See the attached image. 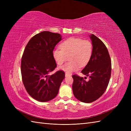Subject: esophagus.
Here are the masks:
<instances>
[{"instance_id": "obj_1", "label": "esophagus", "mask_w": 131, "mask_h": 131, "mask_svg": "<svg viewBox=\"0 0 131 131\" xmlns=\"http://www.w3.org/2000/svg\"><path fill=\"white\" fill-rule=\"evenodd\" d=\"M65 75H66V77H68V76H70V75H71L70 74L68 73H66Z\"/></svg>"}]
</instances>
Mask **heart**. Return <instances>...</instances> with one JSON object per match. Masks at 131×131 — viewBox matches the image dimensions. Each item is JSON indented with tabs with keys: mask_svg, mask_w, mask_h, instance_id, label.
Masks as SVG:
<instances>
[{
	"mask_svg": "<svg viewBox=\"0 0 131 131\" xmlns=\"http://www.w3.org/2000/svg\"><path fill=\"white\" fill-rule=\"evenodd\" d=\"M60 49L53 50V58L59 66L62 65L69 57L70 61L60 68L67 73H72L85 66L90 61L93 52L92 43L89 40L80 38H70L63 41Z\"/></svg>",
	"mask_w": 131,
	"mask_h": 131,
	"instance_id": "heart-1",
	"label": "heart"
}]
</instances>
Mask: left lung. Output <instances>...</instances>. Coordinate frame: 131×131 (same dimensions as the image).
<instances>
[{
    "label": "left lung",
    "mask_w": 131,
    "mask_h": 131,
    "mask_svg": "<svg viewBox=\"0 0 131 131\" xmlns=\"http://www.w3.org/2000/svg\"><path fill=\"white\" fill-rule=\"evenodd\" d=\"M90 38L93 45V52L90 61L81 73L89 77L86 81L83 77L73 75V92L77 100L84 103L93 102L104 93L112 72V62L109 52L103 41L96 35Z\"/></svg>",
    "instance_id": "obj_1"
}]
</instances>
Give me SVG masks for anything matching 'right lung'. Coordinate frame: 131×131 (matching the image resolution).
<instances>
[{"label": "right lung", "mask_w": 131, "mask_h": 131, "mask_svg": "<svg viewBox=\"0 0 131 131\" xmlns=\"http://www.w3.org/2000/svg\"><path fill=\"white\" fill-rule=\"evenodd\" d=\"M61 40V34L43 31L31 38L25 49L21 64L22 82L28 93L38 101L56 97L65 78L61 70L49 75L57 67L52 53Z\"/></svg>", "instance_id": "obj_1"}]
</instances>
